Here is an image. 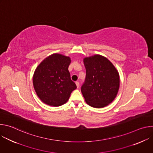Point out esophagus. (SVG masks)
I'll return each instance as SVG.
<instances>
[{
    "label": "esophagus",
    "instance_id": "obj_1",
    "mask_svg": "<svg viewBox=\"0 0 153 153\" xmlns=\"http://www.w3.org/2000/svg\"><path fill=\"white\" fill-rule=\"evenodd\" d=\"M76 85L77 88H79V82H76Z\"/></svg>",
    "mask_w": 153,
    "mask_h": 153
}]
</instances>
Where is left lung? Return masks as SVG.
<instances>
[{
	"instance_id": "8db88e82",
	"label": "left lung",
	"mask_w": 153,
	"mask_h": 153,
	"mask_svg": "<svg viewBox=\"0 0 153 153\" xmlns=\"http://www.w3.org/2000/svg\"><path fill=\"white\" fill-rule=\"evenodd\" d=\"M86 77L81 91L87 104L100 108L116 98L120 85L119 74L107 58L96 54L83 59Z\"/></svg>"
}]
</instances>
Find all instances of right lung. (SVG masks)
I'll use <instances>...</instances> for the list:
<instances>
[{"label":"right lung","instance_id":"right-lung-1","mask_svg":"<svg viewBox=\"0 0 153 153\" xmlns=\"http://www.w3.org/2000/svg\"><path fill=\"white\" fill-rule=\"evenodd\" d=\"M69 57L53 54L43 60L33 75V85L39 99L50 106H59L66 103L76 89L71 80L68 67Z\"/></svg>","mask_w":153,"mask_h":153}]
</instances>
